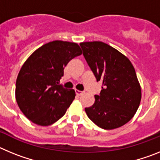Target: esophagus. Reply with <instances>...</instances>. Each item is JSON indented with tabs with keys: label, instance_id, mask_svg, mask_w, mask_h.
Segmentation results:
<instances>
[{
	"label": "esophagus",
	"instance_id": "esophagus-1",
	"mask_svg": "<svg viewBox=\"0 0 160 160\" xmlns=\"http://www.w3.org/2000/svg\"><path fill=\"white\" fill-rule=\"evenodd\" d=\"M75 93H76V94H77L78 96H81V95H82V94H83L82 91H80V90H75Z\"/></svg>",
	"mask_w": 160,
	"mask_h": 160
}]
</instances>
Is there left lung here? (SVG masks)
<instances>
[{"label":"left lung","mask_w":160,"mask_h":160,"mask_svg":"<svg viewBox=\"0 0 160 160\" xmlns=\"http://www.w3.org/2000/svg\"><path fill=\"white\" fill-rule=\"evenodd\" d=\"M80 46L96 80L102 85L94 104L85 108L87 116L102 129L122 127L134 117L142 98L135 68L125 55L104 42Z\"/></svg>","instance_id":"8db88e82"}]
</instances>
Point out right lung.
<instances>
[{
	"label": "right lung",
	"instance_id": "obj_1",
	"mask_svg": "<svg viewBox=\"0 0 160 160\" xmlns=\"http://www.w3.org/2000/svg\"><path fill=\"white\" fill-rule=\"evenodd\" d=\"M82 53L77 43L57 40L38 48L25 61L17 78L15 96L31 122L49 126L66 114L75 91L58 82L68 62Z\"/></svg>",
	"mask_w": 160,
	"mask_h": 160
}]
</instances>
